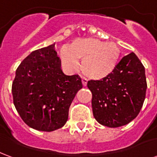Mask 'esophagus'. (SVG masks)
Wrapping results in <instances>:
<instances>
[{"label": "esophagus", "mask_w": 157, "mask_h": 157, "mask_svg": "<svg viewBox=\"0 0 157 157\" xmlns=\"http://www.w3.org/2000/svg\"><path fill=\"white\" fill-rule=\"evenodd\" d=\"M82 84H83V86H86V84H87V79L83 76V77H82Z\"/></svg>", "instance_id": "obj_1"}]
</instances>
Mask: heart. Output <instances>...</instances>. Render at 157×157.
I'll return each instance as SVG.
<instances>
[{
	"label": "heart",
	"instance_id": "b5f03b06",
	"mask_svg": "<svg viewBox=\"0 0 157 157\" xmlns=\"http://www.w3.org/2000/svg\"><path fill=\"white\" fill-rule=\"evenodd\" d=\"M118 48L113 43H104L94 39H80L62 48L63 65L71 70H77L82 59V71L86 76L101 79L112 71L118 58Z\"/></svg>",
	"mask_w": 157,
	"mask_h": 157
}]
</instances>
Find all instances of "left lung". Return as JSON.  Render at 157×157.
<instances>
[{
	"mask_svg": "<svg viewBox=\"0 0 157 157\" xmlns=\"http://www.w3.org/2000/svg\"><path fill=\"white\" fill-rule=\"evenodd\" d=\"M93 116L102 125L117 128L137 117L145 98V67L135 53L125 55L102 79L87 82Z\"/></svg>",
	"mask_w": 157,
	"mask_h": 157,
	"instance_id": "8db88e82",
	"label": "left lung"
}]
</instances>
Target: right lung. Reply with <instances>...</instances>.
<instances>
[{
	"instance_id": "add662e5",
	"label": "right lung",
	"mask_w": 157,
	"mask_h": 157,
	"mask_svg": "<svg viewBox=\"0 0 157 157\" xmlns=\"http://www.w3.org/2000/svg\"><path fill=\"white\" fill-rule=\"evenodd\" d=\"M55 44L33 51L16 71L12 86L13 103L29 127L50 132L61 128L80 89L78 75H66Z\"/></svg>"
}]
</instances>
